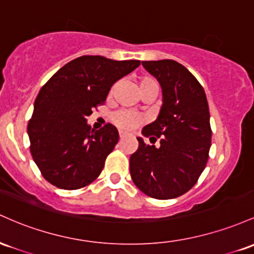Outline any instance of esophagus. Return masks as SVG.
<instances>
[{"instance_id":"obj_1","label":"esophagus","mask_w":254,"mask_h":254,"mask_svg":"<svg viewBox=\"0 0 254 254\" xmlns=\"http://www.w3.org/2000/svg\"><path fill=\"white\" fill-rule=\"evenodd\" d=\"M119 135H120V139H122V138H124V136H125V133L122 132V130H120V132H119Z\"/></svg>"}]
</instances>
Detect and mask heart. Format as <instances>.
<instances>
[{
	"mask_svg": "<svg viewBox=\"0 0 254 254\" xmlns=\"http://www.w3.org/2000/svg\"><path fill=\"white\" fill-rule=\"evenodd\" d=\"M150 86L158 87L155 79L150 78V76H142L140 80H139V90ZM113 122L119 128H121V129L129 130L138 127L139 125H141L142 119L138 115V114L129 112V110H120V112L115 113L113 115Z\"/></svg>",
	"mask_w": 254,
	"mask_h": 254,
	"instance_id": "1",
	"label": "heart"
}]
</instances>
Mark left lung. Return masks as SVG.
Here are the masks:
<instances>
[{
    "label": "left lung",
    "mask_w": 254,
    "mask_h": 254,
    "mask_svg": "<svg viewBox=\"0 0 254 254\" xmlns=\"http://www.w3.org/2000/svg\"><path fill=\"white\" fill-rule=\"evenodd\" d=\"M157 79L163 104L157 119L142 128V135L158 146L145 144L129 158L132 180L151 198L173 199L198 181L209 159L211 127L206 95L195 76L174 60L142 61Z\"/></svg>",
    "instance_id": "1"
}]
</instances>
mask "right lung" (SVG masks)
<instances>
[{
  "label": "right lung",
  "instance_id": "add662e5",
  "mask_svg": "<svg viewBox=\"0 0 254 254\" xmlns=\"http://www.w3.org/2000/svg\"><path fill=\"white\" fill-rule=\"evenodd\" d=\"M139 64L138 60L80 56L42 87L27 133L31 155L45 180L62 190H79L98 178L119 132L110 124L92 129L86 118L104 103L110 87Z\"/></svg>",
  "mask_w": 254,
  "mask_h": 254
}]
</instances>
